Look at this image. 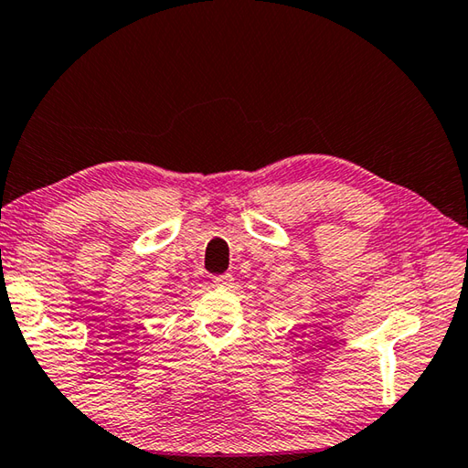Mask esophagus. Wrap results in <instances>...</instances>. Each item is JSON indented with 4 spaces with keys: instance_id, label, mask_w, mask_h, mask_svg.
Listing matches in <instances>:
<instances>
[{
    "instance_id": "34e87169",
    "label": "esophagus",
    "mask_w": 468,
    "mask_h": 468,
    "mask_svg": "<svg viewBox=\"0 0 468 468\" xmlns=\"http://www.w3.org/2000/svg\"><path fill=\"white\" fill-rule=\"evenodd\" d=\"M215 284H217V287H231V284H233V274L225 272V274L215 276Z\"/></svg>"
}]
</instances>
